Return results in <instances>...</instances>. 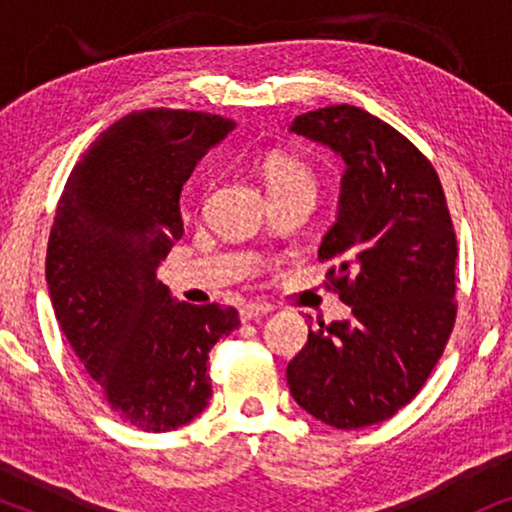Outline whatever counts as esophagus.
Returning a JSON list of instances; mask_svg holds the SVG:
<instances>
[{
  "label": "esophagus",
  "mask_w": 512,
  "mask_h": 512,
  "mask_svg": "<svg viewBox=\"0 0 512 512\" xmlns=\"http://www.w3.org/2000/svg\"><path fill=\"white\" fill-rule=\"evenodd\" d=\"M272 312L270 305H258V303H247L240 310V317L242 321H256L261 317H268V314Z\"/></svg>",
  "instance_id": "esophagus-1"
}]
</instances>
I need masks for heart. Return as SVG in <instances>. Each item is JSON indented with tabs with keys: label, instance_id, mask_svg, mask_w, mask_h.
I'll return each mask as SVG.
<instances>
[{
	"label": "heart",
	"instance_id": "b5f03b06",
	"mask_svg": "<svg viewBox=\"0 0 512 512\" xmlns=\"http://www.w3.org/2000/svg\"><path fill=\"white\" fill-rule=\"evenodd\" d=\"M261 177L268 186L270 195H284V193H314L317 191V179L314 172L307 167L303 160L291 156V153H270L261 163Z\"/></svg>",
	"mask_w": 512,
	"mask_h": 512
}]
</instances>
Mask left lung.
Returning a JSON list of instances; mask_svg holds the SVG:
<instances>
[{"mask_svg": "<svg viewBox=\"0 0 512 512\" xmlns=\"http://www.w3.org/2000/svg\"><path fill=\"white\" fill-rule=\"evenodd\" d=\"M289 132L345 163L319 261L338 263L328 279L352 317L310 328L286 382L319 422L363 429L408 405L443 354L457 317V237L436 170L389 123L335 104Z\"/></svg>", "mask_w": 512, "mask_h": 512, "instance_id": "1", "label": "left lung"}]
</instances>
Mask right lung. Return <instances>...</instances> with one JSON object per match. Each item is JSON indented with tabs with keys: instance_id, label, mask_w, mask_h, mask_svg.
<instances>
[{
	"instance_id": "right-lung-1",
	"label": "right lung",
	"mask_w": 512,
	"mask_h": 512,
	"mask_svg": "<svg viewBox=\"0 0 512 512\" xmlns=\"http://www.w3.org/2000/svg\"><path fill=\"white\" fill-rule=\"evenodd\" d=\"M233 130L205 111H132L88 146L58 202L46 254L55 319L111 410L142 431L207 408L209 349L240 326L235 307L177 303L156 277L184 235L181 188Z\"/></svg>"
}]
</instances>
